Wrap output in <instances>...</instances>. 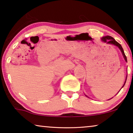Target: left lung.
Instances as JSON below:
<instances>
[{
	"mask_svg": "<svg viewBox=\"0 0 133 133\" xmlns=\"http://www.w3.org/2000/svg\"><path fill=\"white\" fill-rule=\"evenodd\" d=\"M101 40H102L103 42H104L108 43V44L114 45H115V46H117V47L118 48L120 49V51H121L122 54V55H123L124 60H125L126 62H127V57L125 56V53H124V51L123 48H122V47L121 45L119 44V43L118 42H116V41H115V39H114V38H113L112 37L110 36H106L102 37V39H101ZM127 76H126L125 81V82H124V85H123V86L122 87V88H123L124 86L125 85V84L126 81H127ZM120 90L119 91V92L120 91ZM118 93H117V94H118ZM85 96H86V95H85ZM87 97H88V96H87ZM110 99H111V98H110Z\"/></svg>",
	"mask_w": 133,
	"mask_h": 133,
	"instance_id": "left-lung-1",
	"label": "left lung"
}]
</instances>
